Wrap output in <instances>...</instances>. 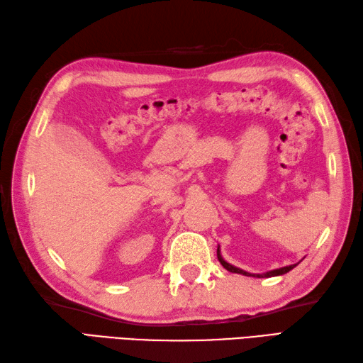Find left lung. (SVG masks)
<instances>
[{
  "mask_svg": "<svg viewBox=\"0 0 363 363\" xmlns=\"http://www.w3.org/2000/svg\"><path fill=\"white\" fill-rule=\"evenodd\" d=\"M218 260L220 262V264H223L227 271L235 272V274L249 276V277H274V276H282V274H286L288 271H291V269L294 268V266L299 264V263H296V264H290V266H284V268H279V269H272V271H268V272H263V274H252V272L242 271V269H240V268H236V266H233V264H230V263H227V262L224 260V258H223V255H220L219 247H218Z\"/></svg>",
  "mask_w": 363,
  "mask_h": 363,
  "instance_id": "left-lung-1",
  "label": "left lung"
}]
</instances>
